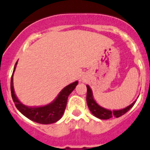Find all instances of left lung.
Returning <instances> with one entry per match:
<instances>
[{
    "mask_svg": "<svg viewBox=\"0 0 150 150\" xmlns=\"http://www.w3.org/2000/svg\"><path fill=\"white\" fill-rule=\"evenodd\" d=\"M87 103L89 109L93 114V115H94L97 118L101 119V120H108L111 117H117H117H121L123 114H125L126 112L129 111L134 106L136 102L135 100L133 103H132L125 108L120 109V110H109V109L102 107L101 105H99L96 102L95 99H94L93 91H92L89 85H87Z\"/></svg>",
    "mask_w": 150,
    "mask_h": 150,
    "instance_id": "1",
    "label": "left lung"
}]
</instances>
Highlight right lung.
I'll return each mask as SVG.
<instances>
[{
	"mask_svg": "<svg viewBox=\"0 0 150 150\" xmlns=\"http://www.w3.org/2000/svg\"><path fill=\"white\" fill-rule=\"evenodd\" d=\"M18 61L16 63L10 82L12 98L16 107L24 116L30 120L40 124H51L58 121L63 116L67 107V99L70 93L75 90L78 81H75L65 87L59 93L54 100L48 105L36 107H29L21 103L15 93L13 87V74L16 70Z\"/></svg>",
	"mask_w": 150,
	"mask_h": 150,
	"instance_id": "right-lung-1",
	"label": "right lung"
}]
</instances>
